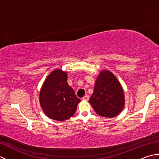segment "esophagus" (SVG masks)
I'll list each match as a JSON object with an SVG mask.
<instances>
[{
  "label": "esophagus",
  "mask_w": 159,
  "mask_h": 159,
  "mask_svg": "<svg viewBox=\"0 0 159 159\" xmlns=\"http://www.w3.org/2000/svg\"><path fill=\"white\" fill-rule=\"evenodd\" d=\"M83 100H89V96H87V95H85V96H84V97L83 98H82Z\"/></svg>",
  "instance_id": "obj_1"
}]
</instances>
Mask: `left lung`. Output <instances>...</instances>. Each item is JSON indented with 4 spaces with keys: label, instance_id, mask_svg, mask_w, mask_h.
I'll list each match as a JSON object with an SVG mask.
<instances>
[{
    "label": "left lung",
    "instance_id": "obj_1",
    "mask_svg": "<svg viewBox=\"0 0 159 159\" xmlns=\"http://www.w3.org/2000/svg\"><path fill=\"white\" fill-rule=\"evenodd\" d=\"M124 101L122 87L117 78L109 71H102L89 99L96 113L104 117H113L123 109Z\"/></svg>",
    "mask_w": 159,
    "mask_h": 159
}]
</instances>
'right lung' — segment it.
<instances>
[{
  "instance_id": "add662e5",
  "label": "right lung",
  "mask_w": 159,
  "mask_h": 159,
  "mask_svg": "<svg viewBox=\"0 0 159 159\" xmlns=\"http://www.w3.org/2000/svg\"><path fill=\"white\" fill-rule=\"evenodd\" d=\"M39 101L47 116L61 121L73 116L80 99L78 98L73 89L67 84L66 72L55 70L43 83Z\"/></svg>"
}]
</instances>
